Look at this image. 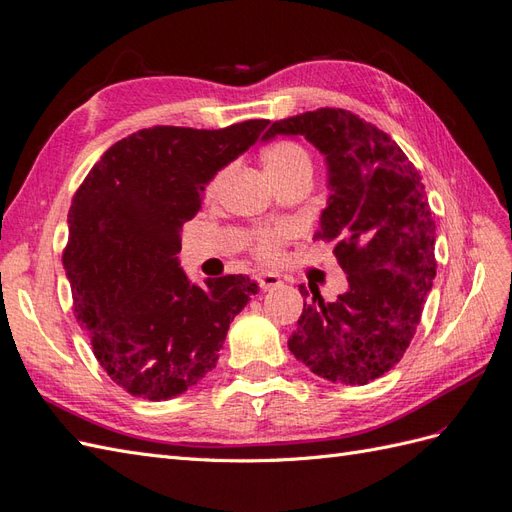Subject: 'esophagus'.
<instances>
[{"mask_svg":"<svg viewBox=\"0 0 512 512\" xmlns=\"http://www.w3.org/2000/svg\"><path fill=\"white\" fill-rule=\"evenodd\" d=\"M256 282H258V286L263 291H271V289H276V286L282 284L280 276H276V273H258Z\"/></svg>","mask_w":512,"mask_h":512,"instance_id":"obj_1","label":"esophagus"}]
</instances>
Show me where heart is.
Listing matches in <instances>:
<instances>
[{
  "label": "heart",
  "mask_w": 512,
  "mask_h": 512,
  "mask_svg": "<svg viewBox=\"0 0 512 512\" xmlns=\"http://www.w3.org/2000/svg\"><path fill=\"white\" fill-rule=\"evenodd\" d=\"M265 169L269 173L271 182H276V180L291 176V173H297V171L313 173V160H310V154L299 143L278 141L265 152ZM223 180H226V171H219L213 178V182H210L208 191L217 193ZM286 239H289V228L286 226L258 228L249 234V249H252V254L260 260H273V258H278Z\"/></svg>",
  "instance_id": "1"
}]
</instances>
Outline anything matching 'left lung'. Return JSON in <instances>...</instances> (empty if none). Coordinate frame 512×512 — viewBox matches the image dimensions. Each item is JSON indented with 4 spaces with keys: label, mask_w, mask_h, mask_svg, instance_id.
Segmentation results:
<instances>
[{
    "label": "left lung",
    "mask_w": 512,
    "mask_h": 512,
    "mask_svg": "<svg viewBox=\"0 0 512 512\" xmlns=\"http://www.w3.org/2000/svg\"><path fill=\"white\" fill-rule=\"evenodd\" d=\"M276 134H302L326 156L332 195L315 239L334 243L350 282L334 302L310 289L289 350L330 382L367 384L402 360L436 276L426 186L402 147L350 110L273 121L263 139Z\"/></svg>",
    "instance_id": "1"
}]
</instances>
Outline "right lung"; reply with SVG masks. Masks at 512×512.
Returning a JSON list of instances; mask_svg holds the SVG:
<instances>
[{"instance_id": "right-lung-1", "label": "right lung", "mask_w": 512, "mask_h": 512, "mask_svg": "<svg viewBox=\"0 0 512 512\" xmlns=\"http://www.w3.org/2000/svg\"><path fill=\"white\" fill-rule=\"evenodd\" d=\"M267 123L139 130L108 147L73 195L62 252L73 313L97 363L130 395L158 402L197 384L258 293L247 276L191 284L176 256L210 178Z\"/></svg>"}]
</instances>
